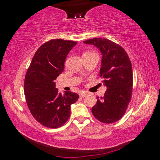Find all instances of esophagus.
Wrapping results in <instances>:
<instances>
[{"mask_svg":"<svg viewBox=\"0 0 160 160\" xmlns=\"http://www.w3.org/2000/svg\"><path fill=\"white\" fill-rule=\"evenodd\" d=\"M88 93L86 92H82L80 93V96L81 97H85L88 95Z\"/></svg>","mask_w":160,"mask_h":160,"instance_id":"esophagus-1","label":"esophagus"}]
</instances>
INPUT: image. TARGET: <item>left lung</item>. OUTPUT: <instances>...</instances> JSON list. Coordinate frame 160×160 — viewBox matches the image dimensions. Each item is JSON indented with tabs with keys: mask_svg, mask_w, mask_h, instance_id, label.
<instances>
[{
	"mask_svg": "<svg viewBox=\"0 0 160 160\" xmlns=\"http://www.w3.org/2000/svg\"><path fill=\"white\" fill-rule=\"evenodd\" d=\"M98 48L102 55L100 77L107 90L104 96L97 97L92 112L97 120L112 123L122 118L132 96V65L126 51L107 39L94 38L83 42Z\"/></svg>",
	"mask_w": 160,
	"mask_h": 160,
	"instance_id": "1",
	"label": "left lung"
}]
</instances>
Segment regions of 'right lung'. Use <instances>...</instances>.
I'll list each match as a JSON object with an SVG mask.
<instances>
[{"instance_id": "right-lung-1", "label": "right lung", "mask_w": 160, "mask_h": 160, "mask_svg": "<svg viewBox=\"0 0 160 160\" xmlns=\"http://www.w3.org/2000/svg\"><path fill=\"white\" fill-rule=\"evenodd\" d=\"M76 42L51 39L36 51L24 83L26 102L33 117L43 126L56 128L70 116V105L79 95L72 92H58L55 80L64 70L68 54Z\"/></svg>"}]
</instances>
